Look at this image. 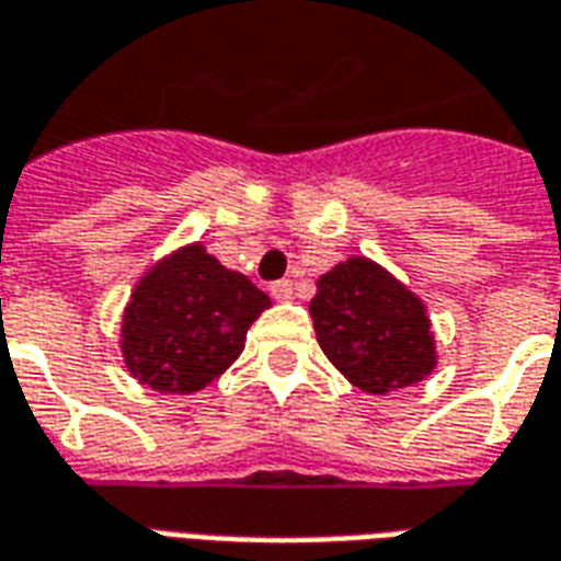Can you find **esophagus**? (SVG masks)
I'll use <instances>...</instances> for the list:
<instances>
[{
	"mask_svg": "<svg viewBox=\"0 0 561 561\" xmlns=\"http://www.w3.org/2000/svg\"><path fill=\"white\" fill-rule=\"evenodd\" d=\"M270 294H273V297H276V300H279V302L294 300V282L291 279L273 282V285H270Z\"/></svg>",
	"mask_w": 561,
	"mask_h": 561,
	"instance_id": "obj_1",
	"label": "esophagus"
}]
</instances>
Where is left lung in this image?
<instances>
[{
	"label": "left lung",
	"instance_id": "1",
	"mask_svg": "<svg viewBox=\"0 0 561 561\" xmlns=\"http://www.w3.org/2000/svg\"><path fill=\"white\" fill-rule=\"evenodd\" d=\"M309 314L327 359L363 392H396L437 365L425 302L371 259L354 255L323 273Z\"/></svg>",
	"mask_w": 561,
	"mask_h": 561
}]
</instances>
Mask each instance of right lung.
Masks as SVG:
<instances>
[{
    "label": "right lung",
    "instance_id": "add662e5",
    "mask_svg": "<svg viewBox=\"0 0 561 561\" xmlns=\"http://www.w3.org/2000/svg\"><path fill=\"white\" fill-rule=\"evenodd\" d=\"M270 297L202 243L175 249L136 282L122 321L124 365L157 392H198L234 363Z\"/></svg>",
    "mask_w": 561,
    "mask_h": 561
}]
</instances>
